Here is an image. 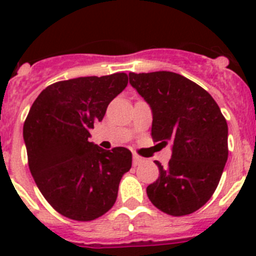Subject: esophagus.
I'll use <instances>...</instances> for the list:
<instances>
[{"instance_id": "obj_1", "label": "esophagus", "mask_w": 256, "mask_h": 256, "mask_svg": "<svg viewBox=\"0 0 256 256\" xmlns=\"http://www.w3.org/2000/svg\"><path fill=\"white\" fill-rule=\"evenodd\" d=\"M142 162H144V159H142L141 156H138L137 154H133V165H134V166L140 165Z\"/></svg>"}]
</instances>
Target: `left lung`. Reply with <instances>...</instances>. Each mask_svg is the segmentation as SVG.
Returning <instances> with one entry per match:
<instances>
[{"instance_id": "8db88e82", "label": "left lung", "mask_w": 256, "mask_h": 256, "mask_svg": "<svg viewBox=\"0 0 256 256\" xmlns=\"http://www.w3.org/2000/svg\"><path fill=\"white\" fill-rule=\"evenodd\" d=\"M130 83L152 110L151 137L170 142L166 166L155 162L159 178L146 192L159 210L173 216L205 205L218 187L228 159V126L204 88L172 72L130 73Z\"/></svg>"}]
</instances>
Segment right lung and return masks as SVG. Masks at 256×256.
Segmentation results:
<instances>
[{
	"mask_svg": "<svg viewBox=\"0 0 256 256\" xmlns=\"http://www.w3.org/2000/svg\"><path fill=\"white\" fill-rule=\"evenodd\" d=\"M128 84L126 73L60 80L40 92L22 136L28 165L47 202L61 216L90 222L112 209L123 174L132 166L126 148L104 150L88 141L108 104Z\"/></svg>",
	"mask_w": 256,
	"mask_h": 256,
	"instance_id": "1",
	"label": "right lung"
}]
</instances>
